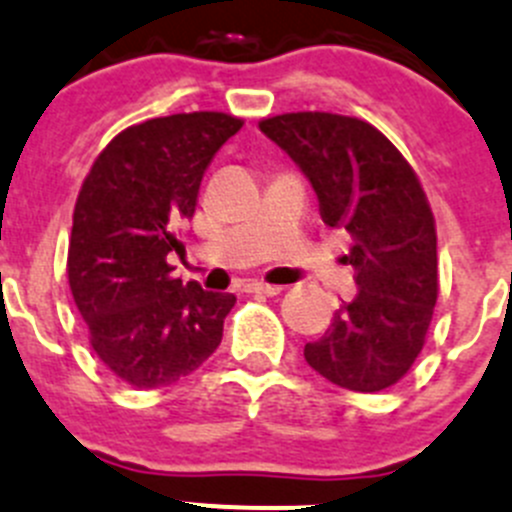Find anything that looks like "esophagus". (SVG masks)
Masks as SVG:
<instances>
[{"mask_svg": "<svg viewBox=\"0 0 512 512\" xmlns=\"http://www.w3.org/2000/svg\"><path fill=\"white\" fill-rule=\"evenodd\" d=\"M247 293H257V295H280L283 293V288L280 285H267V283H247L245 285Z\"/></svg>", "mask_w": 512, "mask_h": 512, "instance_id": "esophagus-1", "label": "esophagus"}]
</instances>
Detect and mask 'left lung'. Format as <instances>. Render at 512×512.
Here are the masks:
<instances>
[{
  "label": "left lung",
  "instance_id": "8db88e82",
  "mask_svg": "<svg viewBox=\"0 0 512 512\" xmlns=\"http://www.w3.org/2000/svg\"><path fill=\"white\" fill-rule=\"evenodd\" d=\"M313 184L328 227L351 234L343 262L358 293L333 315L305 361L348 391H384L422 353L437 303V229L427 194L399 148L371 123L338 113L262 118Z\"/></svg>",
  "mask_w": 512,
  "mask_h": 512
}]
</instances>
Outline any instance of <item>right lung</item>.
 I'll list each match as a JSON object with an SVG mask.
<instances>
[{
    "mask_svg": "<svg viewBox=\"0 0 512 512\" xmlns=\"http://www.w3.org/2000/svg\"><path fill=\"white\" fill-rule=\"evenodd\" d=\"M242 118L217 111L151 118L118 133L80 186L68 280L93 351L136 389L189 376L217 351L232 293L181 283L166 262L194 217L199 184Z\"/></svg>",
    "mask_w": 512,
    "mask_h": 512,
    "instance_id": "right-lung-1",
    "label": "right lung"
}]
</instances>
